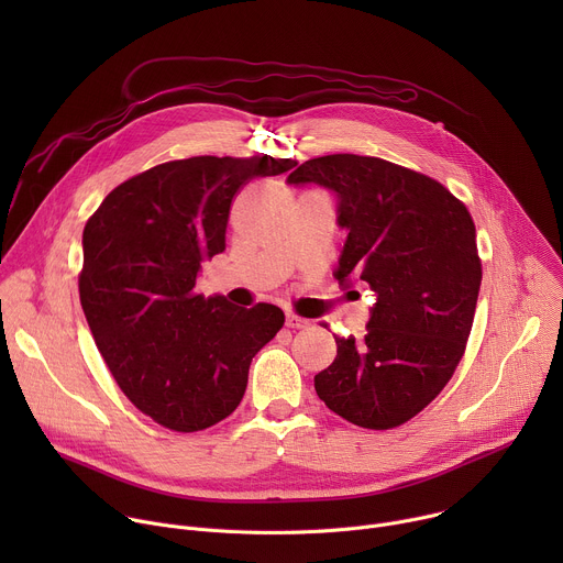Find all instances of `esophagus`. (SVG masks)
I'll list each match as a JSON object with an SVG mask.
<instances>
[{
    "instance_id": "obj_1",
    "label": "esophagus",
    "mask_w": 563,
    "mask_h": 563,
    "mask_svg": "<svg viewBox=\"0 0 563 563\" xmlns=\"http://www.w3.org/2000/svg\"><path fill=\"white\" fill-rule=\"evenodd\" d=\"M285 323H287V328H291V330H307L311 323L307 318H300V316H296V313H287L285 316Z\"/></svg>"
}]
</instances>
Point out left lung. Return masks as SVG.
I'll use <instances>...</instances> for the list:
<instances>
[{
    "mask_svg": "<svg viewBox=\"0 0 563 563\" xmlns=\"http://www.w3.org/2000/svg\"><path fill=\"white\" fill-rule=\"evenodd\" d=\"M287 185L334 194L347 233L334 278L374 291L365 336H334V363L313 376L318 398L361 428L410 421L452 378L472 330L481 261L465 205L423 174L352 153L311 157Z\"/></svg>",
    "mask_w": 563,
    "mask_h": 563,
    "instance_id": "left-lung-1",
    "label": "left lung"
}]
</instances>
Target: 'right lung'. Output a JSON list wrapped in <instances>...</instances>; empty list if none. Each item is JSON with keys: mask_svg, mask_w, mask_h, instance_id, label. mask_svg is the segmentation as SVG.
<instances>
[{"mask_svg": "<svg viewBox=\"0 0 563 563\" xmlns=\"http://www.w3.org/2000/svg\"><path fill=\"white\" fill-rule=\"evenodd\" d=\"M291 167L269 155L174 159L115 187L89 218L79 300L120 389L155 423L198 432L227 419L283 328L280 307L205 298L196 280L224 252L238 189Z\"/></svg>", "mask_w": 563, "mask_h": 563, "instance_id": "add662e5", "label": "right lung"}]
</instances>
